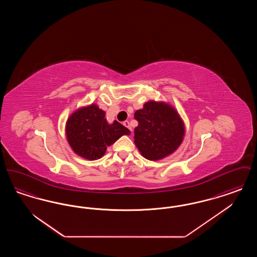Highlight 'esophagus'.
I'll return each mask as SVG.
<instances>
[{"instance_id":"obj_1","label":"esophagus","mask_w":257,"mask_h":257,"mask_svg":"<svg viewBox=\"0 0 257 257\" xmlns=\"http://www.w3.org/2000/svg\"><path fill=\"white\" fill-rule=\"evenodd\" d=\"M123 125H124L125 127H127V128H128V129H129V130H130L131 132H132V128L130 127V123H129V121H128V120L124 121V122H123Z\"/></svg>"}]
</instances>
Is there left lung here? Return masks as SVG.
<instances>
[{
  "label": "left lung",
  "instance_id": "1",
  "mask_svg": "<svg viewBox=\"0 0 257 257\" xmlns=\"http://www.w3.org/2000/svg\"><path fill=\"white\" fill-rule=\"evenodd\" d=\"M134 143L142 156L149 161L165 159L181 146L185 123L177 110L168 102L149 100L136 110Z\"/></svg>",
  "mask_w": 257,
  "mask_h": 257
}]
</instances>
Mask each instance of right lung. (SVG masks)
<instances>
[{
    "label": "right lung",
    "mask_w": 257,
    "mask_h": 257,
    "mask_svg": "<svg viewBox=\"0 0 257 257\" xmlns=\"http://www.w3.org/2000/svg\"><path fill=\"white\" fill-rule=\"evenodd\" d=\"M106 112L97 104L81 107L69 115L65 123V136L69 147L78 156L95 161L106 153L110 147L130 130L114 120L108 122Z\"/></svg>",
    "instance_id": "add662e5"
}]
</instances>
